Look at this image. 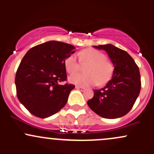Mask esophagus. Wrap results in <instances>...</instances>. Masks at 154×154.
Listing matches in <instances>:
<instances>
[{
	"label": "esophagus",
	"mask_w": 154,
	"mask_h": 154,
	"mask_svg": "<svg viewBox=\"0 0 154 154\" xmlns=\"http://www.w3.org/2000/svg\"><path fill=\"white\" fill-rule=\"evenodd\" d=\"M75 89H79V90H81V91H84V90H85V88L82 87V86H75Z\"/></svg>",
	"instance_id": "obj_1"
}]
</instances>
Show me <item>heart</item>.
Segmentation results:
<instances>
[{"label":"heart","instance_id":"heart-1","mask_svg":"<svg viewBox=\"0 0 154 154\" xmlns=\"http://www.w3.org/2000/svg\"><path fill=\"white\" fill-rule=\"evenodd\" d=\"M80 58L84 63L89 64L86 68V74H74L69 79L72 84L80 86H89L104 84L111 78L113 71V65L106 60V56L98 50L86 49L80 52ZM65 69L69 73L76 72L79 63L75 54H70L65 60Z\"/></svg>","mask_w":154,"mask_h":154}]
</instances>
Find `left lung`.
<instances>
[{"mask_svg":"<svg viewBox=\"0 0 154 154\" xmlns=\"http://www.w3.org/2000/svg\"><path fill=\"white\" fill-rule=\"evenodd\" d=\"M106 51L114 66L113 76L105 87L94 90L87 104L94 113L105 119L125 116L132 108L141 89L139 68L127 51L111 44L94 46Z\"/></svg>","mask_w":154,"mask_h":154,"instance_id":"1","label":"left lung"}]
</instances>
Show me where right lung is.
Segmentation results:
<instances>
[{
  "label": "right lung",
  "mask_w": 154,
  "mask_h": 154,
  "mask_svg": "<svg viewBox=\"0 0 154 154\" xmlns=\"http://www.w3.org/2000/svg\"><path fill=\"white\" fill-rule=\"evenodd\" d=\"M72 45L51 41L27 51L15 76L17 96L25 108L36 117L47 118L66 105L71 84L67 81L65 60L74 53Z\"/></svg>",
  "instance_id": "obj_1"
}]
</instances>
